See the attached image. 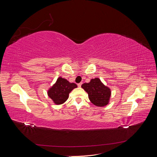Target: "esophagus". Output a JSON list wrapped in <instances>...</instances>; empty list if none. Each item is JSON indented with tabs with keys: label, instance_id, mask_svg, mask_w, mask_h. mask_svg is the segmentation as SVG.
Listing matches in <instances>:
<instances>
[{
	"label": "esophagus",
	"instance_id": "1",
	"mask_svg": "<svg viewBox=\"0 0 157 157\" xmlns=\"http://www.w3.org/2000/svg\"><path fill=\"white\" fill-rule=\"evenodd\" d=\"M82 82H80V83H78L77 85H78V87H79V88H80L81 87V85H82Z\"/></svg>",
	"mask_w": 157,
	"mask_h": 157
}]
</instances>
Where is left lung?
<instances>
[{
  "label": "left lung",
  "instance_id": "obj_1",
  "mask_svg": "<svg viewBox=\"0 0 157 157\" xmlns=\"http://www.w3.org/2000/svg\"><path fill=\"white\" fill-rule=\"evenodd\" d=\"M81 87L88 94V98L98 107L107 105L111 95V89L105 86L99 78H92L88 83H84Z\"/></svg>",
  "mask_w": 157,
  "mask_h": 157
}]
</instances>
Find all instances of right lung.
Here are the masks:
<instances>
[{
    "label": "right lung",
    "instance_id": "1",
    "mask_svg": "<svg viewBox=\"0 0 157 157\" xmlns=\"http://www.w3.org/2000/svg\"><path fill=\"white\" fill-rule=\"evenodd\" d=\"M77 87L75 83L59 77L56 83L48 90V96L56 105H61L67 100L69 93Z\"/></svg>",
    "mask_w": 157,
    "mask_h": 157
}]
</instances>
